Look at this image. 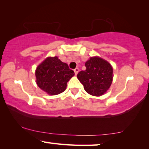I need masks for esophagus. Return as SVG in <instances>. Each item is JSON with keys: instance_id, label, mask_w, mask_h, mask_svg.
Here are the masks:
<instances>
[{"instance_id": "1", "label": "esophagus", "mask_w": 149, "mask_h": 149, "mask_svg": "<svg viewBox=\"0 0 149 149\" xmlns=\"http://www.w3.org/2000/svg\"><path fill=\"white\" fill-rule=\"evenodd\" d=\"M78 72H79V69H78V68H76V69H74V73H75V74L77 75V74H78Z\"/></svg>"}]
</instances>
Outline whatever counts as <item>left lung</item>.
<instances>
[{
	"label": "left lung",
	"mask_w": 149,
	"mask_h": 149,
	"mask_svg": "<svg viewBox=\"0 0 149 149\" xmlns=\"http://www.w3.org/2000/svg\"><path fill=\"white\" fill-rule=\"evenodd\" d=\"M86 70L81 71L77 78L86 93L100 97L110 88L113 80V68L108 61L98 56H91L85 63Z\"/></svg>",
	"instance_id": "1"
}]
</instances>
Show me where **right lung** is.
<instances>
[{"instance_id":"add662e5","label":"right lung","mask_w":149,"mask_h":149,"mask_svg":"<svg viewBox=\"0 0 149 149\" xmlns=\"http://www.w3.org/2000/svg\"><path fill=\"white\" fill-rule=\"evenodd\" d=\"M36 83L43 91L49 95H56L67 88V83L74 76L68 65L58 56H48L35 69Z\"/></svg>"}]
</instances>
